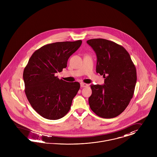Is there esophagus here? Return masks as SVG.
Instances as JSON below:
<instances>
[{"label":"esophagus","instance_id":"34e87169","mask_svg":"<svg viewBox=\"0 0 157 157\" xmlns=\"http://www.w3.org/2000/svg\"><path fill=\"white\" fill-rule=\"evenodd\" d=\"M80 84H81V87H87L88 86V84L84 83V82H81Z\"/></svg>","mask_w":157,"mask_h":157}]
</instances>
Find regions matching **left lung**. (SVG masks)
<instances>
[{
	"mask_svg": "<svg viewBox=\"0 0 157 157\" xmlns=\"http://www.w3.org/2000/svg\"><path fill=\"white\" fill-rule=\"evenodd\" d=\"M87 43L96 53V72L105 78L104 85L90 86V107L101 117H116L133 97L137 82L136 66L121 45L103 38L88 40Z\"/></svg>",
	"mask_w": 157,
	"mask_h": 157,
	"instance_id": "left-lung-1",
	"label": "left lung"
}]
</instances>
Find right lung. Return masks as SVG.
<instances>
[{
  "label": "right lung",
  "instance_id": "right-lung-1",
  "mask_svg": "<svg viewBox=\"0 0 157 157\" xmlns=\"http://www.w3.org/2000/svg\"><path fill=\"white\" fill-rule=\"evenodd\" d=\"M81 44V40H77L44 45L33 53L25 67L23 77L26 96L43 117L57 120L70 110L80 84L59 79L55 73L67 67L68 59Z\"/></svg>",
  "mask_w": 157,
  "mask_h": 157
}]
</instances>
